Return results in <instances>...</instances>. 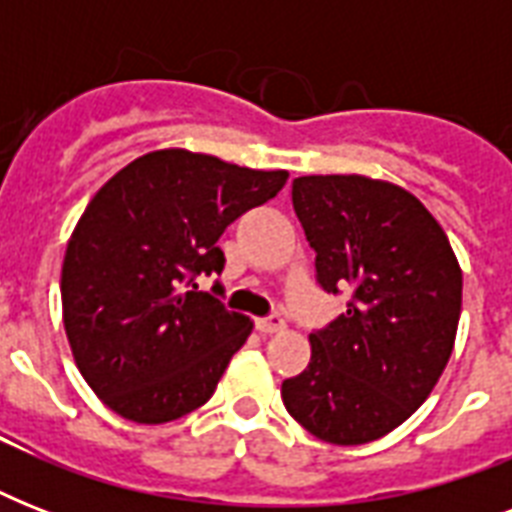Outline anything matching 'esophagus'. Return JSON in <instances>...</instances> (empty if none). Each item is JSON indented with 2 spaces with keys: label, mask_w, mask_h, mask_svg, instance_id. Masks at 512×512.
Wrapping results in <instances>:
<instances>
[{
  "label": "esophagus",
  "mask_w": 512,
  "mask_h": 512,
  "mask_svg": "<svg viewBox=\"0 0 512 512\" xmlns=\"http://www.w3.org/2000/svg\"><path fill=\"white\" fill-rule=\"evenodd\" d=\"M257 332H263V335H276V332H284V319L281 316H268V319H257L255 321Z\"/></svg>",
  "instance_id": "esophagus-1"
}]
</instances>
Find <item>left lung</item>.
Instances as JSON below:
<instances>
[{
  "mask_svg": "<svg viewBox=\"0 0 512 512\" xmlns=\"http://www.w3.org/2000/svg\"><path fill=\"white\" fill-rule=\"evenodd\" d=\"M292 207L327 292L348 311L313 332L311 361L281 382L287 412L321 441H377L417 412L452 356L462 271L414 193L364 175H305Z\"/></svg>",
  "mask_w": 512,
  "mask_h": 512,
  "instance_id": "1",
  "label": "left lung"
}]
</instances>
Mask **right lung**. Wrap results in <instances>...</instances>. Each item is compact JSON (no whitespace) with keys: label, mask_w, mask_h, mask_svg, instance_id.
<instances>
[{"label":"right lung","mask_w":512,"mask_h":512,"mask_svg":"<svg viewBox=\"0 0 512 512\" xmlns=\"http://www.w3.org/2000/svg\"><path fill=\"white\" fill-rule=\"evenodd\" d=\"M287 177L162 148L92 196L68 239L60 297L76 366L111 412L164 425L207 404L255 324L193 279L223 271L217 239Z\"/></svg>","instance_id":"obj_1"}]
</instances>
